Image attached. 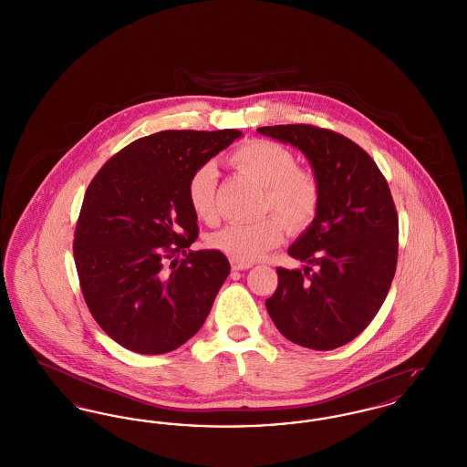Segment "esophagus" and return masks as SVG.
Segmentation results:
<instances>
[{
    "label": "esophagus",
    "mask_w": 467,
    "mask_h": 467,
    "mask_svg": "<svg viewBox=\"0 0 467 467\" xmlns=\"http://www.w3.org/2000/svg\"><path fill=\"white\" fill-rule=\"evenodd\" d=\"M231 266L234 271H244V269H248V267H252V265H246V263H236V261H231Z\"/></svg>",
    "instance_id": "1"
}]
</instances>
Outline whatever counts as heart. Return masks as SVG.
<instances>
[{"mask_svg": "<svg viewBox=\"0 0 467 467\" xmlns=\"http://www.w3.org/2000/svg\"><path fill=\"white\" fill-rule=\"evenodd\" d=\"M229 162L265 187L263 208L281 217L267 215L257 223H229L210 234L208 244L213 250L231 261L252 265L284 242L285 225L290 231H301L313 223L320 204V185L311 171L296 166V157L287 147L271 140L246 141L231 152ZM215 185L213 162L200 166L187 182V201L202 223L217 219Z\"/></svg>", "mask_w": 467, "mask_h": 467, "instance_id": "obj_1", "label": "heart"}]
</instances>
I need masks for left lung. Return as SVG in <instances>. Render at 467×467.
I'll list each match as a JSON object with an SVG mask.
<instances>
[{
	"label": "left lung",
	"mask_w": 467,
	"mask_h": 467,
	"mask_svg": "<svg viewBox=\"0 0 467 467\" xmlns=\"http://www.w3.org/2000/svg\"><path fill=\"white\" fill-rule=\"evenodd\" d=\"M257 131L299 149L320 185L313 223L289 246L290 257L308 266L276 267L267 313L292 343L334 350L369 326L394 280L400 223L389 183L343 134L310 124Z\"/></svg>",
	"instance_id": "8db88e82"
}]
</instances>
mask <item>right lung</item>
<instances>
[{"label": "right lung", "mask_w": 467, "mask_h": 467, "mask_svg": "<svg viewBox=\"0 0 467 467\" xmlns=\"http://www.w3.org/2000/svg\"><path fill=\"white\" fill-rule=\"evenodd\" d=\"M240 136L150 134L92 178L75 229V266L94 320L120 347L168 354L204 324L231 266L219 250H189L200 229L187 182Z\"/></svg>", "instance_id": "obj_1"}]
</instances>
